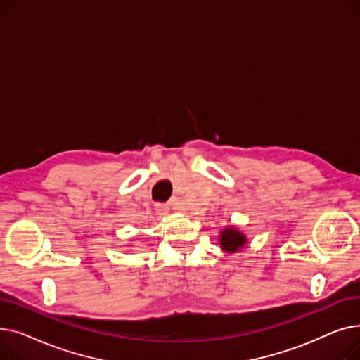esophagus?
<instances>
[{"instance_id": "esophagus-1", "label": "esophagus", "mask_w": 360, "mask_h": 360, "mask_svg": "<svg viewBox=\"0 0 360 360\" xmlns=\"http://www.w3.org/2000/svg\"><path fill=\"white\" fill-rule=\"evenodd\" d=\"M155 209H156V213H158L159 216H166V214L169 213V207H167V204L158 202V204L155 205Z\"/></svg>"}]
</instances>
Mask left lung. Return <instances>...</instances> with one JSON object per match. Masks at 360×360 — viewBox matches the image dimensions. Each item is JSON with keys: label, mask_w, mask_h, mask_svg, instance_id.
Wrapping results in <instances>:
<instances>
[{"label": "left lung", "mask_w": 360, "mask_h": 360, "mask_svg": "<svg viewBox=\"0 0 360 360\" xmlns=\"http://www.w3.org/2000/svg\"><path fill=\"white\" fill-rule=\"evenodd\" d=\"M219 243L220 248L226 252H236L238 250L243 248V245L247 243V238L239 231H236L233 226L231 228H226L220 232L219 236Z\"/></svg>", "instance_id": "1"}]
</instances>
